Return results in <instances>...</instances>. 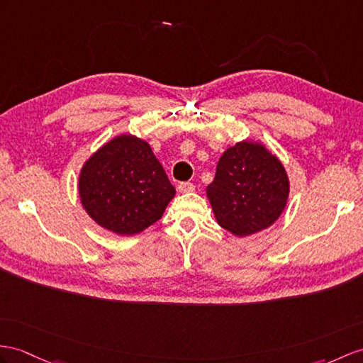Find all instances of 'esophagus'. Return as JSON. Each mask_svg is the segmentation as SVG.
Wrapping results in <instances>:
<instances>
[{"label":"esophagus","instance_id":"1","mask_svg":"<svg viewBox=\"0 0 363 363\" xmlns=\"http://www.w3.org/2000/svg\"><path fill=\"white\" fill-rule=\"evenodd\" d=\"M179 192H182V194H186V192H191V191H194L196 189V186H194V183H191V182H182V183H179Z\"/></svg>","mask_w":363,"mask_h":363}]
</instances>
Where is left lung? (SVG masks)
<instances>
[{"label":"left lung","mask_w":363,"mask_h":363,"mask_svg":"<svg viewBox=\"0 0 363 363\" xmlns=\"http://www.w3.org/2000/svg\"><path fill=\"white\" fill-rule=\"evenodd\" d=\"M206 194L218 225L243 237L262 231L280 217L289 182L276 155L259 143L242 141L220 157Z\"/></svg>","instance_id":"left-lung-1"}]
</instances>
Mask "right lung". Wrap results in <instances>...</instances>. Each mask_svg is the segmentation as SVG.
Wrapping results in <instances>:
<instances>
[{"instance_id": "add662e5", "label": "right lung", "mask_w": 363, "mask_h": 363, "mask_svg": "<svg viewBox=\"0 0 363 363\" xmlns=\"http://www.w3.org/2000/svg\"><path fill=\"white\" fill-rule=\"evenodd\" d=\"M79 199L100 226L138 234L160 220L175 189L151 146L134 135L106 143L83 166Z\"/></svg>"}]
</instances>
